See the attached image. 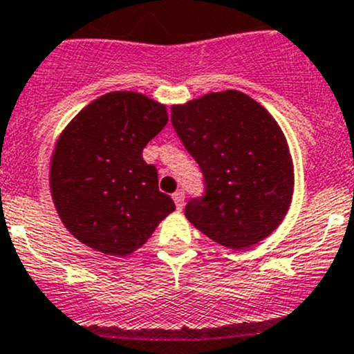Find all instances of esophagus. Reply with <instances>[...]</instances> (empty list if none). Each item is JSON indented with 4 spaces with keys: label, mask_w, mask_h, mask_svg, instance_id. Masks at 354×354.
I'll list each match as a JSON object with an SVG mask.
<instances>
[{
    "label": "esophagus",
    "mask_w": 354,
    "mask_h": 354,
    "mask_svg": "<svg viewBox=\"0 0 354 354\" xmlns=\"http://www.w3.org/2000/svg\"><path fill=\"white\" fill-rule=\"evenodd\" d=\"M184 191H177V193L174 194V201H175V207H177V210H183L184 207Z\"/></svg>",
    "instance_id": "obj_1"
}]
</instances>
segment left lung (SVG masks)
<instances>
[{
    "label": "left lung",
    "instance_id": "8db88e82",
    "mask_svg": "<svg viewBox=\"0 0 354 354\" xmlns=\"http://www.w3.org/2000/svg\"><path fill=\"white\" fill-rule=\"evenodd\" d=\"M171 124L205 179L187 221L233 250L269 236L294 194V163L274 118L247 93L224 90L171 106Z\"/></svg>",
    "mask_w": 354,
    "mask_h": 354
}]
</instances>
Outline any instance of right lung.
Segmentation results:
<instances>
[{
	"label": "right lung",
	"instance_id": "1",
	"mask_svg": "<svg viewBox=\"0 0 354 354\" xmlns=\"http://www.w3.org/2000/svg\"><path fill=\"white\" fill-rule=\"evenodd\" d=\"M167 106L139 92H109L83 107L59 136L50 163L53 205L86 247L124 257L175 210L158 189L142 149L163 130Z\"/></svg>",
	"mask_w": 354,
	"mask_h": 354
}]
</instances>
